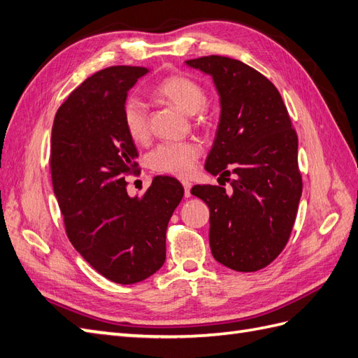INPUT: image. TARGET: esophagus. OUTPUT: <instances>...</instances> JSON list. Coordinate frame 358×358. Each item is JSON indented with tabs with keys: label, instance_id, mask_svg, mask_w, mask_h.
Returning <instances> with one entry per match:
<instances>
[{
	"label": "esophagus",
	"instance_id": "1",
	"mask_svg": "<svg viewBox=\"0 0 358 358\" xmlns=\"http://www.w3.org/2000/svg\"><path fill=\"white\" fill-rule=\"evenodd\" d=\"M182 185H184V194L185 197H189L191 196V182L189 180H182Z\"/></svg>",
	"mask_w": 358,
	"mask_h": 358
}]
</instances>
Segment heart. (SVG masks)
Segmentation results:
<instances>
[{
  "instance_id": "heart-1",
  "label": "heart",
  "mask_w": 358,
  "mask_h": 358,
  "mask_svg": "<svg viewBox=\"0 0 358 358\" xmlns=\"http://www.w3.org/2000/svg\"><path fill=\"white\" fill-rule=\"evenodd\" d=\"M158 97L173 103L185 113L199 112L206 103L203 86L187 76H170L155 88ZM123 124L135 143H143L149 136V113L138 97H129L123 106ZM202 153L197 141H169L156 145L149 155V165L159 173L173 176H189L196 169V161Z\"/></svg>"
}]
</instances>
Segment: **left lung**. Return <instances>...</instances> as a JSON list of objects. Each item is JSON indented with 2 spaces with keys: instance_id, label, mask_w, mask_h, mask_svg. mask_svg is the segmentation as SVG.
Returning a JSON list of instances; mask_svg holds the SVG:
<instances>
[{
  "instance_id": "left-lung-1",
  "label": "left lung",
  "mask_w": 358,
  "mask_h": 358,
  "mask_svg": "<svg viewBox=\"0 0 358 358\" xmlns=\"http://www.w3.org/2000/svg\"><path fill=\"white\" fill-rule=\"evenodd\" d=\"M185 64L211 76L220 95L205 169L219 179L234 174L231 191L196 185L191 194L209 208L213 257L237 272H257L281 254L293 229L302 194L298 135L281 94L257 69L224 56Z\"/></svg>"
}]
</instances>
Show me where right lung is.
Listing matches in <instances>:
<instances>
[{"label":"right lung","mask_w":358,"mask_h":358,"mask_svg":"<svg viewBox=\"0 0 358 358\" xmlns=\"http://www.w3.org/2000/svg\"><path fill=\"white\" fill-rule=\"evenodd\" d=\"M144 66H109L74 90L56 112L50 169L71 245L117 284L144 281L165 261V232L184 187L156 176L141 197L127 194L124 176L138 152L123 124L127 92Z\"/></svg>","instance_id":"obj_1"}]
</instances>
